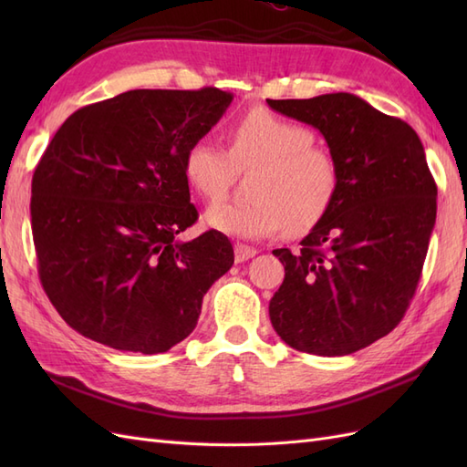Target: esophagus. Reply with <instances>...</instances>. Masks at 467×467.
<instances>
[{
  "instance_id": "obj_1",
  "label": "esophagus",
  "mask_w": 467,
  "mask_h": 467,
  "mask_svg": "<svg viewBox=\"0 0 467 467\" xmlns=\"http://www.w3.org/2000/svg\"><path fill=\"white\" fill-rule=\"evenodd\" d=\"M234 251H235V263H244V261L257 255V249H253V247H249L245 244H235Z\"/></svg>"
}]
</instances>
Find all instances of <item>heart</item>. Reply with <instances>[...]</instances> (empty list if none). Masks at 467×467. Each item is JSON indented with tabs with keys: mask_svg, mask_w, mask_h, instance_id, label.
I'll list each match as a JSON object with an SVG mask.
<instances>
[{
	"mask_svg": "<svg viewBox=\"0 0 467 467\" xmlns=\"http://www.w3.org/2000/svg\"><path fill=\"white\" fill-rule=\"evenodd\" d=\"M230 151L210 138L187 148L182 169L204 199H220L237 169L257 165L249 179V202L220 201L204 212L210 230L242 237H271L282 228L298 235L312 230L331 210L341 171L333 153L316 146L307 126L268 110H251L228 130Z\"/></svg>",
	"mask_w": 467,
	"mask_h": 467,
	"instance_id": "obj_1",
	"label": "heart"
}]
</instances>
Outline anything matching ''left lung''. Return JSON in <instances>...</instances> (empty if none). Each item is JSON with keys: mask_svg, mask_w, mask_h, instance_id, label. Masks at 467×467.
Returning <instances> with one entry per match:
<instances>
[{"mask_svg": "<svg viewBox=\"0 0 467 467\" xmlns=\"http://www.w3.org/2000/svg\"><path fill=\"white\" fill-rule=\"evenodd\" d=\"M266 103L319 130L341 171L331 210L300 251H273L285 282L268 316L296 350L352 355L388 335L417 290L436 222L425 148L407 122L352 93Z\"/></svg>", "mask_w": 467, "mask_h": 467, "instance_id": "1", "label": "left lung"}]
</instances>
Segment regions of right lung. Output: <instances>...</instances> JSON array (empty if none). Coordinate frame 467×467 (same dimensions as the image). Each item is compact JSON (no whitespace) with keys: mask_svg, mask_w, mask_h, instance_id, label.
<instances>
[{"mask_svg":"<svg viewBox=\"0 0 467 467\" xmlns=\"http://www.w3.org/2000/svg\"><path fill=\"white\" fill-rule=\"evenodd\" d=\"M232 101L216 88L134 89L76 110L54 134L31 222L40 282L69 327L142 355L192 333L234 247L214 230L177 239L199 218L182 160Z\"/></svg>","mask_w":467,"mask_h":467,"instance_id":"1","label":"right lung"}]
</instances>
